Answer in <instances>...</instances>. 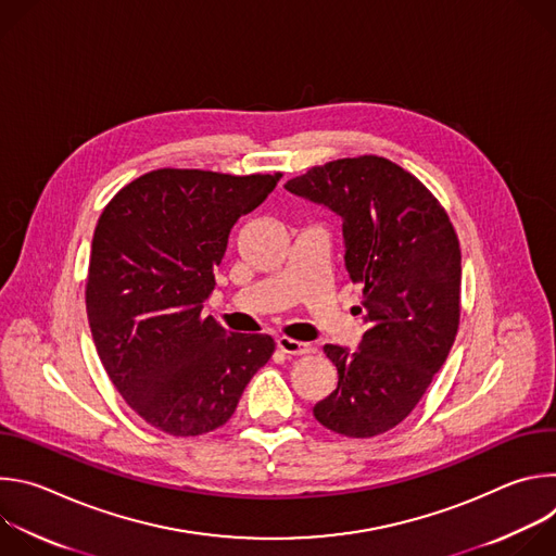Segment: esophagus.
Instances as JSON below:
<instances>
[{"label":"esophagus","instance_id":"obj_1","mask_svg":"<svg viewBox=\"0 0 556 556\" xmlns=\"http://www.w3.org/2000/svg\"><path fill=\"white\" fill-rule=\"evenodd\" d=\"M277 348L288 354V356H303V354H309L312 352V345L309 343H301L296 339H290V337H279L277 339Z\"/></svg>","mask_w":556,"mask_h":556}]
</instances>
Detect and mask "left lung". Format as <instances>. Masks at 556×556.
<instances>
[{
    "label": "left lung",
    "mask_w": 556,
    "mask_h": 556,
    "mask_svg": "<svg viewBox=\"0 0 556 556\" xmlns=\"http://www.w3.org/2000/svg\"><path fill=\"white\" fill-rule=\"evenodd\" d=\"M286 189L341 215L345 268L363 286L367 332L354 354L324 348L339 384L314 405V418L348 438L380 435L416 409L453 348L462 283L455 228L416 176L380 155L312 167Z\"/></svg>",
    "instance_id": "obj_1"
}]
</instances>
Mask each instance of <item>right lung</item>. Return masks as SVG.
I'll return each instance as SVG.
<instances>
[{
  "label": "right lung",
  "mask_w": 556,
  "mask_h": 556,
  "mask_svg": "<svg viewBox=\"0 0 556 556\" xmlns=\"http://www.w3.org/2000/svg\"><path fill=\"white\" fill-rule=\"evenodd\" d=\"M281 174L155 169L125 185L94 228L86 307L99 358L151 427L189 438L235 414L275 341L226 332L202 303L235 222Z\"/></svg>",
  "instance_id": "1"
}]
</instances>
